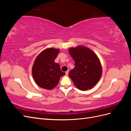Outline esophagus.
<instances>
[{
  "mask_svg": "<svg viewBox=\"0 0 131 131\" xmlns=\"http://www.w3.org/2000/svg\"><path fill=\"white\" fill-rule=\"evenodd\" d=\"M68 73H69V70H67V72H66V75H68Z\"/></svg>",
  "mask_w": 131,
  "mask_h": 131,
  "instance_id": "esophagus-1",
  "label": "esophagus"
}]
</instances>
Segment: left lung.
<instances>
[{"instance_id":"8db88e82","label":"left lung","mask_w":131,"mask_h":131,"mask_svg":"<svg viewBox=\"0 0 131 131\" xmlns=\"http://www.w3.org/2000/svg\"><path fill=\"white\" fill-rule=\"evenodd\" d=\"M69 52L75 61V68L69 73L74 85L81 91L92 89L102 75V66L97 54L82 45L69 48Z\"/></svg>"}]
</instances>
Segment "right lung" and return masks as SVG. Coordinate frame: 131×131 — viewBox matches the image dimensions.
<instances>
[{
	"mask_svg": "<svg viewBox=\"0 0 131 131\" xmlns=\"http://www.w3.org/2000/svg\"><path fill=\"white\" fill-rule=\"evenodd\" d=\"M59 50L50 47L42 51L35 58L32 67V75L36 84L41 88L52 90L66 74L59 64L54 62Z\"/></svg>",
	"mask_w": 131,
	"mask_h": 131,
	"instance_id": "1",
	"label": "right lung"
}]
</instances>
